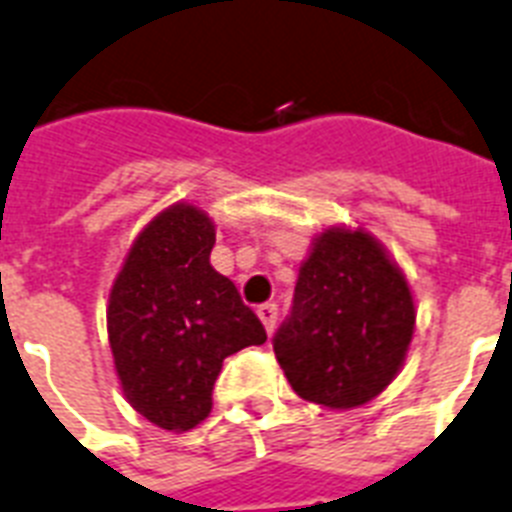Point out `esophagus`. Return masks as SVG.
I'll list each match as a JSON object with an SVG mask.
<instances>
[{
    "mask_svg": "<svg viewBox=\"0 0 512 512\" xmlns=\"http://www.w3.org/2000/svg\"><path fill=\"white\" fill-rule=\"evenodd\" d=\"M257 315H260V321H263L265 331H268V334H273V328H276V321H278L276 302H265V305L257 307Z\"/></svg>",
    "mask_w": 512,
    "mask_h": 512,
    "instance_id": "1",
    "label": "esophagus"
}]
</instances>
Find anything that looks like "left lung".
I'll use <instances>...</instances> for the list:
<instances>
[{
    "mask_svg": "<svg viewBox=\"0 0 512 512\" xmlns=\"http://www.w3.org/2000/svg\"><path fill=\"white\" fill-rule=\"evenodd\" d=\"M413 328V294L386 249L363 228H326L299 268L273 352L302 400L350 410L392 384Z\"/></svg>",
    "mask_w": 512,
    "mask_h": 512,
    "instance_id": "obj_1",
    "label": "left lung"
}]
</instances>
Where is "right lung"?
Returning <instances> with one entry per match:
<instances>
[{
	"instance_id": "obj_1",
	"label": "right lung",
	"mask_w": 512,
	"mask_h": 512,
	"mask_svg": "<svg viewBox=\"0 0 512 512\" xmlns=\"http://www.w3.org/2000/svg\"><path fill=\"white\" fill-rule=\"evenodd\" d=\"M213 244V220L178 202L136 236L112 284L107 334L120 386L165 431L205 421L223 360L268 339L234 281L210 265Z\"/></svg>"
}]
</instances>
